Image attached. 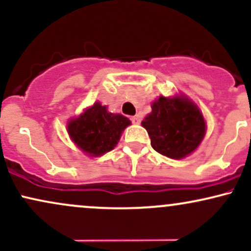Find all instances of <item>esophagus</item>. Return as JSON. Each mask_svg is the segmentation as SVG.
I'll return each instance as SVG.
<instances>
[{
	"label": "esophagus",
	"mask_w": 251,
	"mask_h": 251,
	"mask_svg": "<svg viewBox=\"0 0 251 251\" xmlns=\"http://www.w3.org/2000/svg\"><path fill=\"white\" fill-rule=\"evenodd\" d=\"M140 116H134V117H132L131 118V122L133 123V124H140Z\"/></svg>",
	"instance_id": "esophagus-1"
}]
</instances>
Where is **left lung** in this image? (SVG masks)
<instances>
[{"label":"left lung","mask_w":251,"mask_h":251,"mask_svg":"<svg viewBox=\"0 0 251 251\" xmlns=\"http://www.w3.org/2000/svg\"><path fill=\"white\" fill-rule=\"evenodd\" d=\"M142 125L148 131L152 148L174 159L195 151L205 134V122L200 109L183 97H160L152 103V112Z\"/></svg>","instance_id":"left-lung-1"}]
</instances>
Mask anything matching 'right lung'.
Wrapping results in <instances>:
<instances>
[{"mask_svg": "<svg viewBox=\"0 0 251 251\" xmlns=\"http://www.w3.org/2000/svg\"><path fill=\"white\" fill-rule=\"evenodd\" d=\"M129 124L126 117L109 113L105 106L96 102L77 119L71 120L67 128L72 140L83 152L101 155L114 149Z\"/></svg>", "mask_w": 251, "mask_h": 251, "instance_id": "add662e5", "label": "right lung"}]
</instances>
